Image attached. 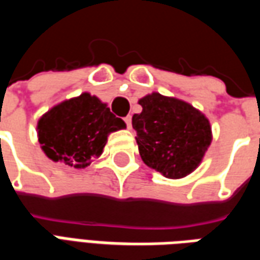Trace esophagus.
Wrapping results in <instances>:
<instances>
[{"instance_id":"esophagus-1","label":"esophagus","mask_w":260,"mask_h":260,"mask_svg":"<svg viewBox=\"0 0 260 260\" xmlns=\"http://www.w3.org/2000/svg\"><path fill=\"white\" fill-rule=\"evenodd\" d=\"M124 121H125V124H126V126H128V128H132V118H131V115H128V117H125L124 118Z\"/></svg>"}]
</instances>
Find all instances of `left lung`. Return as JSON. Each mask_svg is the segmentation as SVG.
Listing matches in <instances>:
<instances>
[{"mask_svg": "<svg viewBox=\"0 0 260 260\" xmlns=\"http://www.w3.org/2000/svg\"><path fill=\"white\" fill-rule=\"evenodd\" d=\"M132 126L142 160L167 178H182L199 166L212 142L207 118L178 99L147 94Z\"/></svg>", "mask_w": 260, "mask_h": 260, "instance_id": "1", "label": "left lung"}]
</instances>
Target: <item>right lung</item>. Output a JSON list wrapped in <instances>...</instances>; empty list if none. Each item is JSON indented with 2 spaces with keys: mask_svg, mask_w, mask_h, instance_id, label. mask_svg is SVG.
<instances>
[{
  "mask_svg": "<svg viewBox=\"0 0 260 260\" xmlns=\"http://www.w3.org/2000/svg\"><path fill=\"white\" fill-rule=\"evenodd\" d=\"M125 126L107 104L96 96L82 93L44 114L37 131L39 142L48 158L69 167L85 169L102 154L108 134Z\"/></svg>",
  "mask_w": 260,
  "mask_h": 260,
  "instance_id": "add662e5",
  "label": "right lung"
}]
</instances>
